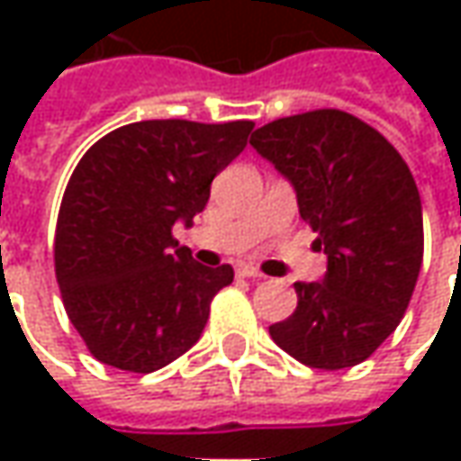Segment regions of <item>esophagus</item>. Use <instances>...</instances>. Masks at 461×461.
<instances>
[{"instance_id":"esophagus-1","label":"esophagus","mask_w":461,"mask_h":461,"mask_svg":"<svg viewBox=\"0 0 461 461\" xmlns=\"http://www.w3.org/2000/svg\"><path fill=\"white\" fill-rule=\"evenodd\" d=\"M236 272H239V276H251V279H261V276H264L254 264H239Z\"/></svg>"}]
</instances>
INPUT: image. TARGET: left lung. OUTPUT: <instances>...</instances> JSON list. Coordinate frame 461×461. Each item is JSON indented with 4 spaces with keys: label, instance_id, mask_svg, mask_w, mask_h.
<instances>
[{
    "label": "left lung",
    "instance_id": "1",
    "mask_svg": "<svg viewBox=\"0 0 461 461\" xmlns=\"http://www.w3.org/2000/svg\"><path fill=\"white\" fill-rule=\"evenodd\" d=\"M251 146L293 185L328 257L321 282H294L297 308L269 326L275 344L315 369L364 362L398 328L423 261L411 168L384 135L341 110L279 117Z\"/></svg>",
    "mask_w": 461,
    "mask_h": 461
}]
</instances>
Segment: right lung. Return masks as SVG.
<instances>
[{
  "mask_svg": "<svg viewBox=\"0 0 461 461\" xmlns=\"http://www.w3.org/2000/svg\"><path fill=\"white\" fill-rule=\"evenodd\" d=\"M251 131V120H143L81 156L63 192L53 261L63 308L95 359L149 375L200 341L233 267L197 264L171 228L203 212L212 179Z\"/></svg>",
  "mask_w": 461,
  "mask_h": 461,
  "instance_id": "add662e5",
  "label": "right lung"
}]
</instances>
